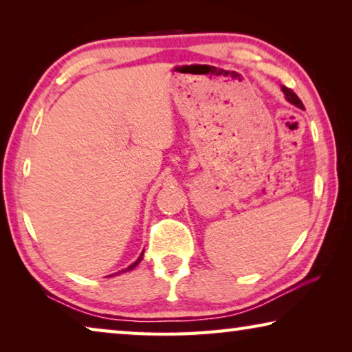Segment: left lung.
<instances>
[{
    "label": "left lung",
    "mask_w": 352,
    "mask_h": 352,
    "mask_svg": "<svg viewBox=\"0 0 352 352\" xmlns=\"http://www.w3.org/2000/svg\"><path fill=\"white\" fill-rule=\"evenodd\" d=\"M283 90V93L285 94V99L289 100L290 104H294V105H296L298 109H305V105H302V102H301V99L296 96V94L294 93V90H290V88H287V87H283L281 88Z\"/></svg>",
    "instance_id": "8db88e82"
}]
</instances>
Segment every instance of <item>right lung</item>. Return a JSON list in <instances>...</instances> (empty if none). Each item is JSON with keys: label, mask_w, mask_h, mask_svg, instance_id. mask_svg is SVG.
Returning a JSON list of instances; mask_svg holds the SVG:
<instances>
[{"label": "right lung", "mask_w": 352, "mask_h": 352, "mask_svg": "<svg viewBox=\"0 0 352 352\" xmlns=\"http://www.w3.org/2000/svg\"><path fill=\"white\" fill-rule=\"evenodd\" d=\"M142 254H144V252H142V253H141V256H140V258H138V259H136V261L133 262V264H132V265H129V267H127V269H124V270H121V272H118V273H115V275H119V273H126V272H129V270H133V269H135V267H136V265H138V264H140V262H141V259H142ZM110 276H113V275H110Z\"/></svg>", "instance_id": "right-lung-1"}]
</instances>
